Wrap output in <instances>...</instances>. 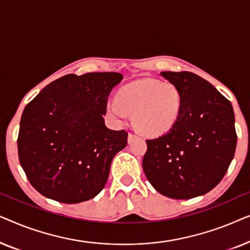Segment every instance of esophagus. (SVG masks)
I'll use <instances>...</instances> for the list:
<instances>
[{
	"instance_id": "esophagus-1",
	"label": "esophagus",
	"mask_w": 250,
	"mask_h": 250,
	"mask_svg": "<svg viewBox=\"0 0 250 250\" xmlns=\"http://www.w3.org/2000/svg\"><path fill=\"white\" fill-rule=\"evenodd\" d=\"M135 138H136L135 134H133V133H128V142H132Z\"/></svg>"
}]
</instances>
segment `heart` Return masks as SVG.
Returning a JSON list of instances; mask_svg holds the SVG:
<instances>
[{"label":"heart","instance_id":"heart-1","mask_svg":"<svg viewBox=\"0 0 250 250\" xmlns=\"http://www.w3.org/2000/svg\"><path fill=\"white\" fill-rule=\"evenodd\" d=\"M183 108V95L170 82L142 78L126 84L117 99L109 101L107 109L118 122L133 115V124L146 136L166 134L179 121Z\"/></svg>","mask_w":250,"mask_h":250}]
</instances>
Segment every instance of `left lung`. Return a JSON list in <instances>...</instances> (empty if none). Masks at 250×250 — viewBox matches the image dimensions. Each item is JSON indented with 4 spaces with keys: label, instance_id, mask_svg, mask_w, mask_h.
Masks as SVG:
<instances>
[{
    "label": "left lung",
    "instance_id": "obj_1",
    "mask_svg": "<svg viewBox=\"0 0 250 250\" xmlns=\"http://www.w3.org/2000/svg\"><path fill=\"white\" fill-rule=\"evenodd\" d=\"M183 95L179 121L166 134L146 140L143 170L151 186L173 199H191L214 189L237 146L231 102L190 71H163Z\"/></svg>",
    "mask_w": 250,
    "mask_h": 250
}]
</instances>
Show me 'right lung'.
Segmentation results:
<instances>
[{"label":"right lung","mask_w":250,"mask_h":250,"mask_svg":"<svg viewBox=\"0 0 250 250\" xmlns=\"http://www.w3.org/2000/svg\"><path fill=\"white\" fill-rule=\"evenodd\" d=\"M118 73L69 74L46 85L23 109L18 155L27 179L44 197L63 204L94 198L107 183L125 129L104 124Z\"/></svg>","instance_id":"right-lung-1"}]
</instances>
